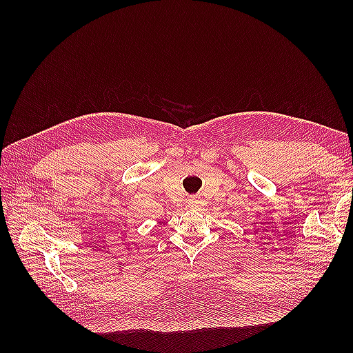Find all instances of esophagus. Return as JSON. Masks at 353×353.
<instances>
[{
  "mask_svg": "<svg viewBox=\"0 0 353 353\" xmlns=\"http://www.w3.org/2000/svg\"><path fill=\"white\" fill-rule=\"evenodd\" d=\"M188 205L191 208H201L205 205V200H201L200 197H190L188 199Z\"/></svg>",
  "mask_w": 353,
  "mask_h": 353,
  "instance_id": "1",
  "label": "esophagus"
}]
</instances>
